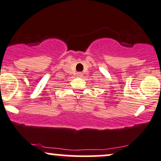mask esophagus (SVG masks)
<instances>
[{
    "mask_svg": "<svg viewBox=\"0 0 161 161\" xmlns=\"http://www.w3.org/2000/svg\"><path fill=\"white\" fill-rule=\"evenodd\" d=\"M77 77H83V74L81 73V72H77Z\"/></svg>",
    "mask_w": 161,
    "mask_h": 161,
    "instance_id": "obj_1",
    "label": "esophagus"
}]
</instances>
